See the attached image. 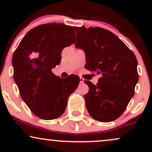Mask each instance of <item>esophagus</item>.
I'll return each instance as SVG.
<instances>
[{"mask_svg":"<svg viewBox=\"0 0 152 152\" xmlns=\"http://www.w3.org/2000/svg\"><path fill=\"white\" fill-rule=\"evenodd\" d=\"M84 79H83L82 77H80V83L81 84H82V83H84Z\"/></svg>","mask_w":152,"mask_h":152,"instance_id":"obj_1","label":"esophagus"}]
</instances>
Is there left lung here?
<instances>
[{
    "mask_svg": "<svg viewBox=\"0 0 152 152\" xmlns=\"http://www.w3.org/2000/svg\"><path fill=\"white\" fill-rule=\"evenodd\" d=\"M75 46L86 54L85 68L102 77L96 85L85 80L89 91L84 95L86 107L93 119L113 121L125 111L138 81L136 57L110 31L95 27H75Z\"/></svg>",
    "mask_w": 152,
    "mask_h": 152,
    "instance_id": "obj_1",
    "label": "left lung"
}]
</instances>
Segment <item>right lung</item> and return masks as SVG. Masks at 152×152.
<instances>
[{"label": "right lung", "mask_w": 152, "mask_h": 152, "mask_svg": "<svg viewBox=\"0 0 152 152\" xmlns=\"http://www.w3.org/2000/svg\"><path fill=\"white\" fill-rule=\"evenodd\" d=\"M75 37L72 26L56 23L40 25L25 35L14 53V79L20 96L41 119L60 117L80 83L75 75L64 79L52 72L61 62L63 49L75 43Z\"/></svg>", "instance_id": "add662e5"}]
</instances>
